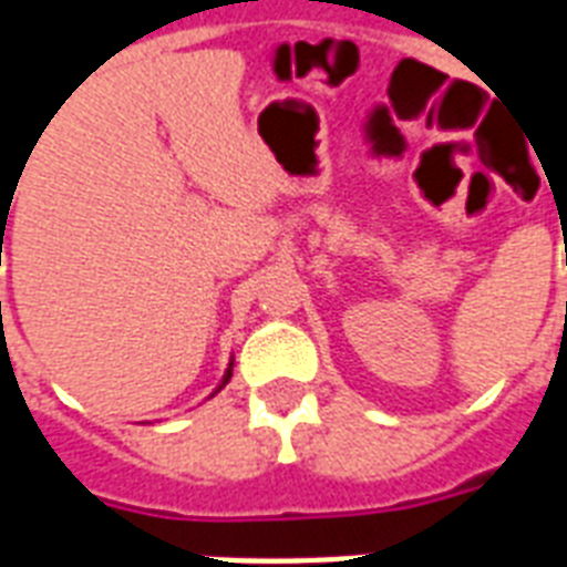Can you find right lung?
<instances>
[{"label":"right lung","mask_w":567,"mask_h":567,"mask_svg":"<svg viewBox=\"0 0 567 567\" xmlns=\"http://www.w3.org/2000/svg\"><path fill=\"white\" fill-rule=\"evenodd\" d=\"M229 377H231V368H229V371H226V377H223V382H229Z\"/></svg>","instance_id":"1"}]
</instances>
